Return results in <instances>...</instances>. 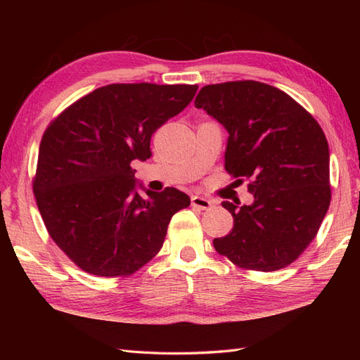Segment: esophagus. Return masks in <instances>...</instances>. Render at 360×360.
I'll return each mask as SVG.
<instances>
[{
	"label": "esophagus",
	"instance_id": "34e87169",
	"mask_svg": "<svg viewBox=\"0 0 360 360\" xmlns=\"http://www.w3.org/2000/svg\"><path fill=\"white\" fill-rule=\"evenodd\" d=\"M192 205L196 209L200 210H209L213 207V201L207 200V198H202V196H193L192 198Z\"/></svg>",
	"mask_w": 360,
	"mask_h": 360
}]
</instances>
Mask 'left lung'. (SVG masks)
Segmentation results:
<instances>
[{"instance_id": "8db88e82", "label": "left lung", "mask_w": 360, "mask_h": 360, "mask_svg": "<svg viewBox=\"0 0 360 360\" xmlns=\"http://www.w3.org/2000/svg\"><path fill=\"white\" fill-rule=\"evenodd\" d=\"M229 133L224 168L246 179L255 201H229L233 229L213 240L219 255L246 271L294 263L316 238L331 202L330 150L322 127L292 97L255 80L201 88L195 101Z\"/></svg>"}]
</instances>
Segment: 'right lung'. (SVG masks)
<instances>
[{
	"label": "right lung",
	"mask_w": 360,
	"mask_h": 360,
	"mask_svg": "<svg viewBox=\"0 0 360 360\" xmlns=\"http://www.w3.org/2000/svg\"><path fill=\"white\" fill-rule=\"evenodd\" d=\"M198 85L112 83L51 120L32 181L49 236L91 275L128 277L160 250L172 217L190 205L173 187L134 192L131 162L153 133L192 102Z\"/></svg>",
	"instance_id": "add662e5"
}]
</instances>
